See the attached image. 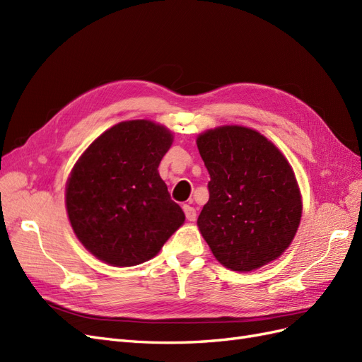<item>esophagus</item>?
Instances as JSON below:
<instances>
[{"label": "esophagus", "instance_id": "obj_1", "mask_svg": "<svg viewBox=\"0 0 362 362\" xmlns=\"http://www.w3.org/2000/svg\"><path fill=\"white\" fill-rule=\"evenodd\" d=\"M182 210H184L185 217H187V221H189V222H194V221H196V210H194L193 206H190V205H184V206H182Z\"/></svg>", "mask_w": 362, "mask_h": 362}]
</instances>
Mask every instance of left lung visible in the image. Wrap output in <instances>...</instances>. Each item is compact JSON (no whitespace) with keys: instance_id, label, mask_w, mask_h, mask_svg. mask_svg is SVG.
<instances>
[{"instance_id":"8db88e82","label":"left lung","mask_w":362,"mask_h":362,"mask_svg":"<svg viewBox=\"0 0 362 362\" xmlns=\"http://www.w3.org/2000/svg\"><path fill=\"white\" fill-rule=\"evenodd\" d=\"M210 199L198 226L226 269L250 272L282 255L298 231L300 192L281 151L258 131L226 125L199 134Z\"/></svg>"}]
</instances>
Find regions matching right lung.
<instances>
[{
  "label": "right lung",
  "instance_id": "right-lung-1",
  "mask_svg": "<svg viewBox=\"0 0 362 362\" xmlns=\"http://www.w3.org/2000/svg\"><path fill=\"white\" fill-rule=\"evenodd\" d=\"M172 140L166 127L127 120L75 163L66 184L69 221L83 246L107 264H141L184 223V211L158 175Z\"/></svg>",
  "mask_w": 362,
  "mask_h": 362
}]
</instances>
